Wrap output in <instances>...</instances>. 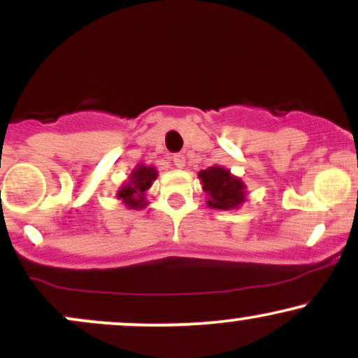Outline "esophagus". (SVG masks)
<instances>
[{
    "instance_id": "34e87169",
    "label": "esophagus",
    "mask_w": 358,
    "mask_h": 358,
    "mask_svg": "<svg viewBox=\"0 0 358 358\" xmlns=\"http://www.w3.org/2000/svg\"><path fill=\"white\" fill-rule=\"evenodd\" d=\"M173 163L176 168H183L185 166V155H182V153L173 155Z\"/></svg>"
}]
</instances>
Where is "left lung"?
Masks as SVG:
<instances>
[{
    "instance_id": "8db88e82",
    "label": "left lung",
    "mask_w": 358,
    "mask_h": 358,
    "mask_svg": "<svg viewBox=\"0 0 358 358\" xmlns=\"http://www.w3.org/2000/svg\"><path fill=\"white\" fill-rule=\"evenodd\" d=\"M199 178L208 195V207L232 210L245 202V185L225 168L210 166L200 171Z\"/></svg>"
}]
</instances>
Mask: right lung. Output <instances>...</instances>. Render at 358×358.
<instances>
[{"label":"right lung","instance_id":"obj_1","mask_svg":"<svg viewBox=\"0 0 358 358\" xmlns=\"http://www.w3.org/2000/svg\"><path fill=\"white\" fill-rule=\"evenodd\" d=\"M158 176L155 166H145L138 165L129 175V182H126L119 188L117 199L122 200V203L127 208H145L146 202V190L153 185V182Z\"/></svg>","mask_w":358,"mask_h":358}]
</instances>
